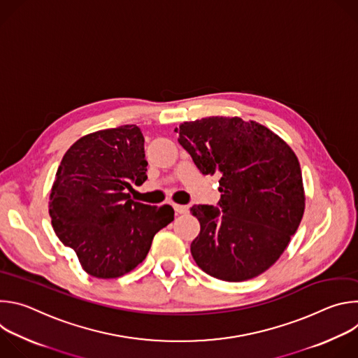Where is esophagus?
Returning a JSON list of instances; mask_svg holds the SVG:
<instances>
[{
    "label": "esophagus",
    "mask_w": 358,
    "mask_h": 358,
    "mask_svg": "<svg viewBox=\"0 0 358 358\" xmlns=\"http://www.w3.org/2000/svg\"><path fill=\"white\" fill-rule=\"evenodd\" d=\"M173 208H174V211H176L177 214H187L188 210H189L188 206H178V203H174Z\"/></svg>",
    "instance_id": "34e87169"
}]
</instances>
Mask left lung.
Wrapping results in <instances>:
<instances>
[{
  "mask_svg": "<svg viewBox=\"0 0 358 358\" xmlns=\"http://www.w3.org/2000/svg\"><path fill=\"white\" fill-rule=\"evenodd\" d=\"M178 143L203 176H220L218 206H192L201 225L191 243L196 265L225 282L269 269L304 211L300 164L273 131L241 117H206L180 126Z\"/></svg>",
  "mask_w": 358,
  "mask_h": 358,
  "instance_id": "left-lung-1",
  "label": "left lung"
}]
</instances>
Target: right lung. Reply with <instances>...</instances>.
I'll list each match as a JSON object with an SVG mask.
<instances>
[{
	"instance_id": "obj_1",
	"label": "right lung",
	"mask_w": 358,
	"mask_h": 358,
	"mask_svg": "<svg viewBox=\"0 0 358 358\" xmlns=\"http://www.w3.org/2000/svg\"><path fill=\"white\" fill-rule=\"evenodd\" d=\"M144 137L136 124L94 131L66 152L50 191L49 215L59 241L83 269L120 278L141 264L152 238L174 220L170 206L130 199L147 180Z\"/></svg>"
}]
</instances>
